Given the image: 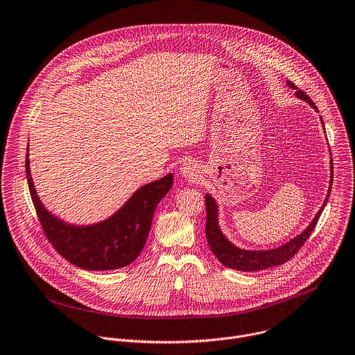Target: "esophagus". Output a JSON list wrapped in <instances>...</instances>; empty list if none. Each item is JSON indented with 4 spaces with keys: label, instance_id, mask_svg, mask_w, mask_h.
Instances as JSON below:
<instances>
[{
    "label": "esophagus",
    "instance_id": "esophagus-1",
    "mask_svg": "<svg viewBox=\"0 0 355 355\" xmlns=\"http://www.w3.org/2000/svg\"><path fill=\"white\" fill-rule=\"evenodd\" d=\"M180 173H181V175H182V177L188 178L189 181L196 180V178H198V175H199L198 167H196V164H195V163H192V162H187V163H184V164L181 166V168H180Z\"/></svg>",
    "mask_w": 355,
    "mask_h": 355
}]
</instances>
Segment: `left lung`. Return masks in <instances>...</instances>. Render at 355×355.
<instances>
[{
    "label": "left lung",
    "mask_w": 355,
    "mask_h": 355,
    "mask_svg": "<svg viewBox=\"0 0 355 355\" xmlns=\"http://www.w3.org/2000/svg\"><path fill=\"white\" fill-rule=\"evenodd\" d=\"M287 85L293 89H297V86L293 82H287ZM295 96L300 97L301 100H305L306 103H309L315 110L316 105L315 103L309 98V96L306 93H304L302 90H297ZM323 124V120H322ZM331 164V175H330V187L327 191V196L323 202V206L319 209V211L316 213V216L313 217V220L311 221V224L306 227V230H304L298 237H295L294 240H291L290 243L284 244L283 247H279L276 250H269V251H245V250H240L237 247H234L225 237L223 235L218 223H217V205L214 202V199L207 193L205 198V203H206V239H207V244L210 251L213 252V255L218 259V262L230 269H235V270H241V272H258V270H263L268 268H273V266H279L286 263L287 261H290L297 252L298 250L306 243L308 237L312 234L322 211L323 207L329 199L330 191H331V184H333V163Z\"/></svg>",
    "instance_id": "obj_1"
}]
</instances>
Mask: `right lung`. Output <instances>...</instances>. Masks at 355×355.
<instances>
[{
  "label": "right lung",
  "mask_w": 355,
  "mask_h": 355,
  "mask_svg": "<svg viewBox=\"0 0 355 355\" xmlns=\"http://www.w3.org/2000/svg\"><path fill=\"white\" fill-rule=\"evenodd\" d=\"M28 156L26 177L39 221L49 243L62 258L86 270L120 269L138 258L148 240L155 210L173 185V174L141 187L105 221L75 227L44 209L33 187Z\"/></svg>",
  "instance_id": "obj_1"
}]
</instances>
